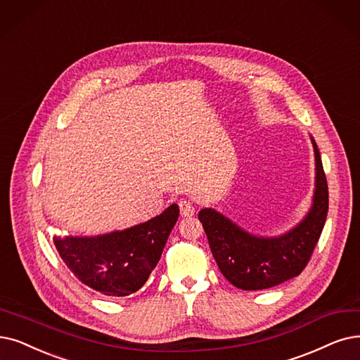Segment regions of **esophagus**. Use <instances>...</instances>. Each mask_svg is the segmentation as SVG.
<instances>
[{
  "label": "esophagus",
  "mask_w": 360,
  "mask_h": 360,
  "mask_svg": "<svg viewBox=\"0 0 360 360\" xmlns=\"http://www.w3.org/2000/svg\"><path fill=\"white\" fill-rule=\"evenodd\" d=\"M179 208H180L181 217H192V215L195 214V207L192 205L191 200L180 199L179 200Z\"/></svg>",
  "instance_id": "obj_1"
}]
</instances>
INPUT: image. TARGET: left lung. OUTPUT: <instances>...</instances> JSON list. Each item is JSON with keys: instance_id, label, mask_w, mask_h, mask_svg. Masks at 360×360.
I'll return each instance as SVG.
<instances>
[{"instance_id": "1", "label": "left lung", "mask_w": 360, "mask_h": 360, "mask_svg": "<svg viewBox=\"0 0 360 360\" xmlns=\"http://www.w3.org/2000/svg\"><path fill=\"white\" fill-rule=\"evenodd\" d=\"M311 139L316 162L313 204L290 232L275 238L248 233L212 208L198 214L223 276L239 290H267L298 276L307 266L328 214V184L321 153Z\"/></svg>"}]
</instances>
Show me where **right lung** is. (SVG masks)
I'll list each match as a JSON object with an SVG mask.
<instances>
[{
	"mask_svg": "<svg viewBox=\"0 0 360 360\" xmlns=\"http://www.w3.org/2000/svg\"><path fill=\"white\" fill-rule=\"evenodd\" d=\"M179 220V205L125 230L98 236H54L53 242L69 270L91 290L112 297L139 291L162 255Z\"/></svg>",
	"mask_w": 360,
	"mask_h": 360,
	"instance_id": "1",
	"label": "right lung"
}]
</instances>
